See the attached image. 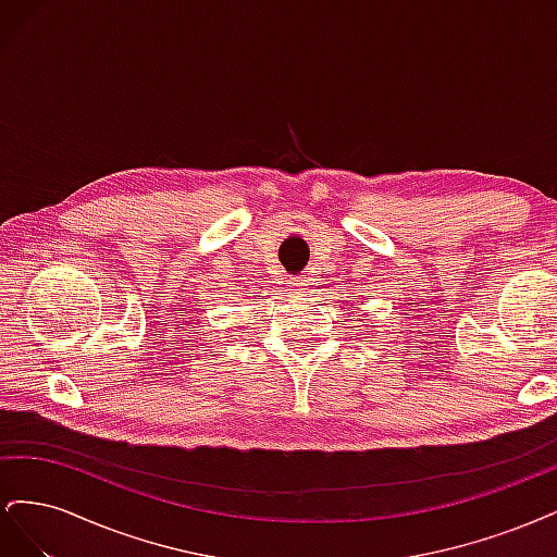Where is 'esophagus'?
<instances>
[{
    "instance_id": "34e87169",
    "label": "esophagus",
    "mask_w": 557,
    "mask_h": 557,
    "mask_svg": "<svg viewBox=\"0 0 557 557\" xmlns=\"http://www.w3.org/2000/svg\"><path fill=\"white\" fill-rule=\"evenodd\" d=\"M290 285H293V288H295L297 293H307L311 281H309L307 276H295V278H290Z\"/></svg>"
}]
</instances>
